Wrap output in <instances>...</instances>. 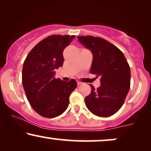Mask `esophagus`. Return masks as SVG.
Listing matches in <instances>:
<instances>
[{"label": "esophagus", "instance_id": "obj_1", "mask_svg": "<svg viewBox=\"0 0 151 151\" xmlns=\"http://www.w3.org/2000/svg\"><path fill=\"white\" fill-rule=\"evenodd\" d=\"M81 84H82V82H81V81H77V85H81Z\"/></svg>", "mask_w": 151, "mask_h": 151}]
</instances>
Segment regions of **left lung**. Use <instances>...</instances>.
Returning <instances> with one entry per match:
<instances>
[{
  "mask_svg": "<svg viewBox=\"0 0 151 151\" xmlns=\"http://www.w3.org/2000/svg\"><path fill=\"white\" fill-rule=\"evenodd\" d=\"M78 40L91 50V74L100 76L101 85L84 99L91 113L101 117L114 115L121 108L129 93L131 70L127 60L117 47L101 37L79 36Z\"/></svg>",
  "mask_w": 151,
  "mask_h": 151,
  "instance_id": "1",
  "label": "left lung"
}]
</instances>
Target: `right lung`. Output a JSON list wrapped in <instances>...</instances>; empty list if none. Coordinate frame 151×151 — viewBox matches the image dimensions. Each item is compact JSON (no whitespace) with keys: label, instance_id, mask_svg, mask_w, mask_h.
Listing matches in <instances>:
<instances>
[{"label":"right lung","instance_id":"obj_1","mask_svg":"<svg viewBox=\"0 0 151 151\" xmlns=\"http://www.w3.org/2000/svg\"><path fill=\"white\" fill-rule=\"evenodd\" d=\"M75 36L52 35L37 43L24 61L22 86L32 108L43 117L55 118L67 109L75 79H56L55 69L62 67L63 51Z\"/></svg>","mask_w":151,"mask_h":151}]
</instances>
